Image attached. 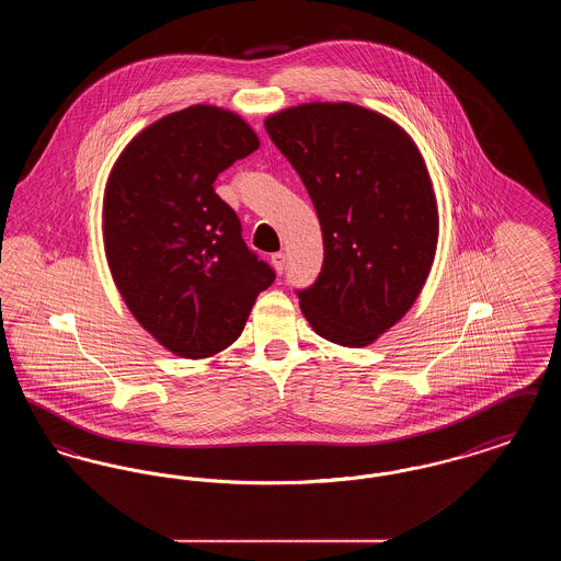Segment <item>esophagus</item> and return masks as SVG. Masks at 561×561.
<instances>
[{"label": "esophagus", "instance_id": "obj_1", "mask_svg": "<svg viewBox=\"0 0 561 561\" xmlns=\"http://www.w3.org/2000/svg\"><path fill=\"white\" fill-rule=\"evenodd\" d=\"M271 265H273V268L282 275V273H284V268H286V254H284V252H275V254H271Z\"/></svg>", "mask_w": 561, "mask_h": 561}]
</instances>
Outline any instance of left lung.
<instances>
[{
    "label": "left lung",
    "instance_id": "obj_1",
    "mask_svg": "<svg viewBox=\"0 0 561 561\" xmlns=\"http://www.w3.org/2000/svg\"><path fill=\"white\" fill-rule=\"evenodd\" d=\"M316 206L323 265L296 290L321 339L366 347L408 313L435 259L439 218L427 165L389 117L305 103L265 119Z\"/></svg>",
    "mask_w": 561,
    "mask_h": 561
}]
</instances>
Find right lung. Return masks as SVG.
Listing matches in <instances>:
<instances>
[{"instance_id":"right-lung-1","label":"right lung","mask_w":561,"mask_h":561,"mask_svg":"<svg viewBox=\"0 0 561 561\" xmlns=\"http://www.w3.org/2000/svg\"><path fill=\"white\" fill-rule=\"evenodd\" d=\"M259 145L240 115L193 105L136 134L108 174L103 238L113 282L136 321L179 357L236 343L275 279L214 191L216 176Z\"/></svg>"}]
</instances>
